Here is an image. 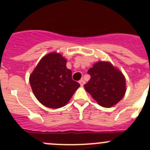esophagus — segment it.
Instances as JSON below:
<instances>
[{"mask_svg": "<svg viewBox=\"0 0 150 150\" xmlns=\"http://www.w3.org/2000/svg\"><path fill=\"white\" fill-rule=\"evenodd\" d=\"M79 84H80V85L81 86H83L84 84V81L83 79H81V80H79Z\"/></svg>", "mask_w": 150, "mask_h": 150, "instance_id": "34e87169", "label": "esophagus"}]
</instances>
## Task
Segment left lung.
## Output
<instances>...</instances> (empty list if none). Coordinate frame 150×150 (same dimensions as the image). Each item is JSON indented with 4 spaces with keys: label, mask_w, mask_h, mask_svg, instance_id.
<instances>
[{
    "label": "left lung",
    "mask_w": 150,
    "mask_h": 150,
    "mask_svg": "<svg viewBox=\"0 0 150 150\" xmlns=\"http://www.w3.org/2000/svg\"><path fill=\"white\" fill-rule=\"evenodd\" d=\"M87 74L90 79L84 87L100 106L112 107L123 98L126 91L125 76L110 63L98 62Z\"/></svg>",
    "instance_id": "obj_1"
}]
</instances>
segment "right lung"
<instances>
[{
  "label": "right lung",
  "instance_id": "obj_1",
  "mask_svg": "<svg viewBox=\"0 0 150 150\" xmlns=\"http://www.w3.org/2000/svg\"><path fill=\"white\" fill-rule=\"evenodd\" d=\"M30 84L38 101L52 109L64 106L80 86L72 79L66 59L56 52L50 53L40 60L30 76Z\"/></svg>",
  "mask_w": 150,
  "mask_h": 150
}]
</instances>
